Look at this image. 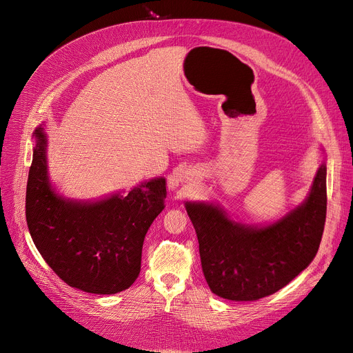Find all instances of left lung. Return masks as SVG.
<instances>
[{
  "instance_id": "8db88e82",
  "label": "left lung",
  "mask_w": 353,
  "mask_h": 353,
  "mask_svg": "<svg viewBox=\"0 0 353 353\" xmlns=\"http://www.w3.org/2000/svg\"><path fill=\"white\" fill-rule=\"evenodd\" d=\"M185 211L212 293L234 301L270 296L306 270L317 254L327 214L325 158L307 196L274 222L248 225L208 201H187Z\"/></svg>"
}]
</instances>
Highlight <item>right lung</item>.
I'll return each instance as SVG.
<instances>
[{"label":"right lung","instance_id":"right-lung-1","mask_svg":"<svg viewBox=\"0 0 353 353\" xmlns=\"http://www.w3.org/2000/svg\"><path fill=\"white\" fill-rule=\"evenodd\" d=\"M33 137L26 222L39 253L72 288L96 294L128 289L141 271L145 234L165 208L166 179L93 201L68 198L50 181L44 128Z\"/></svg>","mask_w":353,"mask_h":353}]
</instances>
